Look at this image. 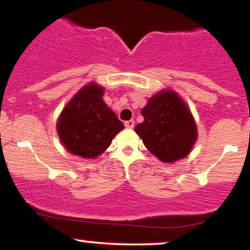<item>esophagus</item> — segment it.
<instances>
[{
    "label": "esophagus",
    "instance_id": "34e87169",
    "mask_svg": "<svg viewBox=\"0 0 250 250\" xmlns=\"http://www.w3.org/2000/svg\"><path fill=\"white\" fill-rule=\"evenodd\" d=\"M124 125H125V127H127V128H132L134 126V120L133 119H131V120H127V122H125L124 123Z\"/></svg>",
    "mask_w": 250,
    "mask_h": 250
}]
</instances>
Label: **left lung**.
I'll return each mask as SVG.
<instances>
[{"instance_id": "1", "label": "left lung", "mask_w": 250, "mask_h": 250, "mask_svg": "<svg viewBox=\"0 0 250 250\" xmlns=\"http://www.w3.org/2000/svg\"><path fill=\"white\" fill-rule=\"evenodd\" d=\"M141 115L144 122L134 131L160 161L174 163L189 155L198 132L189 106L176 91L163 89L154 94Z\"/></svg>"}]
</instances>
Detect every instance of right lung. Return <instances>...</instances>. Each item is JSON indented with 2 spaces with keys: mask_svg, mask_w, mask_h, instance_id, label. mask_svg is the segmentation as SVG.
I'll list each match as a JSON object with an SVG mask.
<instances>
[{
  "mask_svg": "<svg viewBox=\"0 0 250 250\" xmlns=\"http://www.w3.org/2000/svg\"><path fill=\"white\" fill-rule=\"evenodd\" d=\"M104 88L89 82L61 111L57 132L63 147L73 155L95 159L124 128L116 113L103 101Z\"/></svg>",
  "mask_w": 250,
  "mask_h": 250,
  "instance_id": "obj_1",
  "label": "right lung"
}]
</instances>
